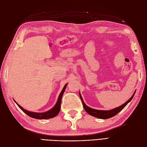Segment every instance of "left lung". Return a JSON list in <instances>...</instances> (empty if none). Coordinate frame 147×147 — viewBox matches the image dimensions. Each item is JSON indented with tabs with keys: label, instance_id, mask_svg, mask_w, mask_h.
Segmentation results:
<instances>
[{
	"label": "left lung",
	"instance_id": "8db88e82",
	"mask_svg": "<svg viewBox=\"0 0 147 147\" xmlns=\"http://www.w3.org/2000/svg\"><path fill=\"white\" fill-rule=\"evenodd\" d=\"M135 93H136V92L134 93V94H132V96H131L129 100L127 101L125 103L122 105L121 106L117 107V108H116L114 109H113L111 110H108V111H103V110H98V109H94L93 108H91L90 107H88V106H86L84 101H83L82 97L81 96L80 93H79V95H80V97L82 100V103H83V108H84L85 111L88 113L90 115H92V116L96 117L97 118L99 119H109L112 117L114 116H116L117 114H118L121 111H122L123 109L125 108V106L128 104V103L132 100V99L133 98Z\"/></svg>",
	"mask_w": 147,
	"mask_h": 147
}]
</instances>
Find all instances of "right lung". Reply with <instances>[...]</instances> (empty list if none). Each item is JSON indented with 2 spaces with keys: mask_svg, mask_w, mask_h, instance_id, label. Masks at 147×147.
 <instances>
[{
  "mask_svg": "<svg viewBox=\"0 0 147 147\" xmlns=\"http://www.w3.org/2000/svg\"><path fill=\"white\" fill-rule=\"evenodd\" d=\"M67 85V83H66V84L65 85V86H64V88H63V89L62 90V92H61L60 94H59L56 104L55 105V106L53 107L52 109L49 110V111H47L45 112V113H34V112L28 111L23 109L20 105H19L17 102H16L15 100L14 101L16 102V104L18 105L19 108H20L25 113H26L28 115V116H29L31 117L38 119H47L53 118L55 116H56L58 114V113H59V111H60L62 97L63 94H64V93L65 92V90L66 88Z\"/></svg>",
  "mask_w": 147,
  "mask_h": 147,
  "instance_id": "obj_1",
  "label": "right lung"
}]
</instances>
